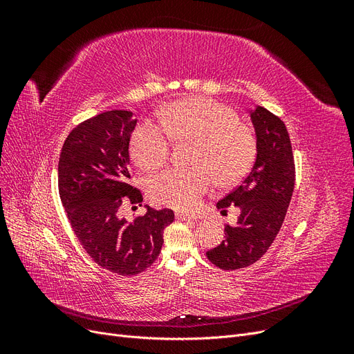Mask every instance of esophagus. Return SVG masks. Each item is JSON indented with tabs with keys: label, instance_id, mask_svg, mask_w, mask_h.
<instances>
[{
	"label": "esophagus",
	"instance_id": "obj_1",
	"mask_svg": "<svg viewBox=\"0 0 354 354\" xmlns=\"http://www.w3.org/2000/svg\"><path fill=\"white\" fill-rule=\"evenodd\" d=\"M176 218L181 220V221H195L196 220L195 216H190V214H186V212H176Z\"/></svg>",
	"mask_w": 354,
	"mask_h": 354
}]
</instances>
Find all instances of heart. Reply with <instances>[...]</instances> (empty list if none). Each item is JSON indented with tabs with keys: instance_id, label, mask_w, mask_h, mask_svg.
I'll return each mask as SVG.
<instances>
[{
	"instance_id": "1",
	"label": "heart",
	"mask_w": 354,
	"mask_h": 354,
	"mask_svg": "<svg viewBox=\"0 0 354 354\" xmlns=\"http://www.w3.org/2000/svg\"><path fill=\"white\" fill-rule=\"evenodd\" d=\"M162 122L143 120L130 142L137 167L153 171L162 167L174 140H194L195 168H169L149 185L151 198L159 205L192 209L211 186L212 171L221 183H233L245 176L255 156V137L241 124L236 111L211 99H185L160 112Z\"/></svg>"
}]
</instances>
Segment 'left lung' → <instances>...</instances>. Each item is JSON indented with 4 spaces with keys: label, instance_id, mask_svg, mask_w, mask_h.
Masks as SVG:
<instances>
[{
    "label": "left lung",
    "instance_id": "8db88e82",
    "mask_svg": "<svg viewBox=\"0 0 354 354\" xmlns=\"http://www.w3.org/2000/svg\"><path fill=\"white\" fill-rule=\"evenodd\" d=\"M255 131V162L250 174L217 202L226 211L241 209L234 226L224 227V241L207 252L223 270H236L261 259L279 233L295 185L291 140L285 124L263 106L250 112Z\"/></svg>",
    "mask_w": 354,
    "mask_h": 354
}]
</instances>
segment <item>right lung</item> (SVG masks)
Wrapping results in <instances>:
<instances>
[{
    "instance_id": "obj_1",
    "label": "right lung",
    "mask_w": 354,
    "mask_h": 354,
    "mask_svg": "<svg viewBox=\"0 0 354 354\" xmlns=\"http://www.w3.org/2000/svg\"><path fill=\"white\" fill-rule=\"evenodd\" d=\"M130 111H108L81 122L66 137L59 159V194L71 226L91 259L121 276L146 270L158 259L174 212L146 207L143 217H120L122 203H142L130 185Z\"/></svg>"
}]
</instances>
